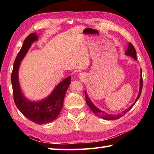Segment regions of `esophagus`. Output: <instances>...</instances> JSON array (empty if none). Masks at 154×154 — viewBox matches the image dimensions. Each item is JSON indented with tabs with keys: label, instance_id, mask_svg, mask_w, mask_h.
<instances>
[{
	"label": "esophagus",
	"instance_id": "obj_1",
	"mask_svg": "<svg viewBox=\"0 0 154 154\" xmlns=\"http://www.w3.org/2000/svg\"><path fill=\"white\" fill-rule=\"evenodd\" d=\"M85 77V75H84V74H83V73H80L79 74V78H82V79H83V77Z\"/></svg>",
	"mask_w": 154,
	"mask_h": 154
}]
</instances>
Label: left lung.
Masks as SVG:
<instances>
[{
  "label": "left lung",
  "instance_id": "obj_1",
  "mask_svg": "<svg viewBox=\"0 0 154 154\" xmlns=\"http://www.w3.org/2000/svg\"><path fill=\"white\" fill-rule=\"evenodd\" d=\"M126 56H128L133 58L134 60H137V54H136V50L134 48V46L132 45L131 43H128V49L125 52ZM140 85H139V93H138V96L135 100L133 104L126 109H125L124 111H123L121 113H119L117 115H111V114H107L105 112H104L103 111L100 110L98 108L96 107V106L94 105V103L92 102V100H90L89 96H88V94L86 92V91L85 90V100H86V103L88 104V105L89 107L90 108L91 110L94 113L96 116H97L98 117L100 118H103L104 119H106V120H114V119H118L119 118H122V116H124L125 114H126L128 111H129L130 109L132 108V106L134 105V104L137 103V101L139 100V98L140 96V94H141V91H142V88H143V78H142V70L140 69Z\"/></svg>",
  "mask_w": 154,
  "mask_h": 154
}]
</instances>
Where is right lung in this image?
<instances>
[{
  "instance_id": "right-lung-1",
  "label": "right lung",
  "mask_w": 154,
  "mask_h": 154,
  "mask_svg": "<svg viewBox=\"0 0 154 154\" xmlns=\"http://www.w3.org/2000/svg\"><path fill=\"white\" fill-rule=\"evenodd\" d=\"M36 41H38V36L35 32L30 34L26 38L14 62L11 74V83L14 102L17 109L29 120L35 124L42 125L53 122L58 117L63 106L66 92L71 83V77H67L60 82L51 94L42 100L32 101L26 97L21 89L18 71L21 62L32 44Z\"/></svg>"
}]
</instances>
